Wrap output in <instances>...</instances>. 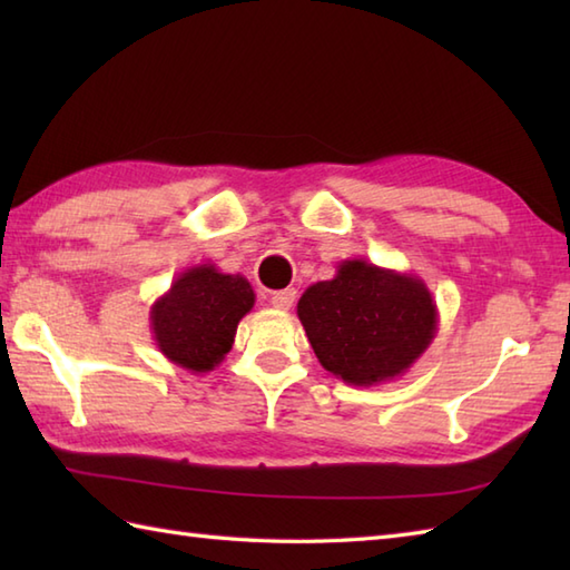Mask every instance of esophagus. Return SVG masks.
Segmentation results:
<instances>
[{
  "instance_id": "esophagus-1",
  "label": "esophagus",
  "mask_w": 570,
  "mask_h": 570,
  "mask_svg": "<svg viewBox=\"0 0 570 570\" xmlns=\"http://www.w3.org/2000/svg\"><path fill=\"white\" fill-rule=\"evenodd\" d=\"M296 301V292L294 288H284V292H274L272 294V306L278 308V311H288L294 306Z\"/></svg>"
}]
</instances>
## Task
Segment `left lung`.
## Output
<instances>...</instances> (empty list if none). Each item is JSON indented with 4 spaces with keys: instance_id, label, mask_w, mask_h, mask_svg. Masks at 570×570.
Wrapping results in <instances>:
<instances>
[{
    "instance_id": "obj_1",
    "label": "left lung",
    "mask_w": 570,
    "mask_h": 570,
    "mask_svg": "<svg viewBox=\"0 0 570 570\" xmlns=\"http://www.w3.org/2000/svg\"><path fill=\"white\" fill-rule=\"evenodd\" d=\"M296 313L321 365L353 386L402 377L439 333L423 278L365 259H345L328 282L308 286Z\"/></svg>"
}]
</instances>
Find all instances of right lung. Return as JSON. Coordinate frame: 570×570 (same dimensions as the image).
Returning <instances> with one entry per match:
<instances>
[{"label": "right lung", "mask_w": 570, "mask_h": 570, "mask_svg": "<svg viewBox=\"0 0 570 570\" xmlns=\"http://www.w3.org/2000/svg\"><path fill=\"white\" fill-rule=\"evenodd\" d=\"M252 306L254 288L242 274H225L215 264L190 266L151 304L156 347L193 374L210 372L233 350L237 325Z\"/></svg>", "instance_id": "add662e5"}]
</instances>
